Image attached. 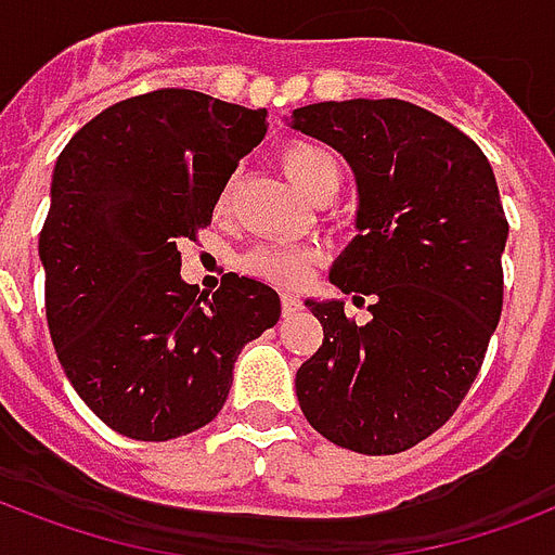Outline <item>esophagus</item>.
<instances>
[{
    "instance_id": "esophagus-1",
    "label": "esophagus",
    "mask_w": 555,
    "mask_h": 555,
    "mask_svg": "<svg viewBox=\"0 0 555 555\" xmlns=\"http://www.w3.org/2000/svg\"><path fill=\"white\" fill-rule=\"evenodd\" d=\"M299 306H302V302H299L294 294H282V311H285V318H288V314H297Z\"/></svg>"
}]
</instances>
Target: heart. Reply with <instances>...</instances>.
<instances>
[{
    "mask_svg": "<svg viewBox=\"0 0 555 555\" xmlns=\"http://www.w3.org/2000/svg\"><path fill=\"white\" fill-rule=\"evenodd\" d=\"M282 167L291 176V182L297 184L299 194H306L309 199L326 194V191H332V194L338 191V162L320 143L291 141L282 150ZM229 196H232V182H225V188L220 191V199H217L220 211L229 205ZM318 261L320 249L294 244H261L244 258L249 273H256L258 279H267V282H276V285H299V282H306Z\"/></svg>",
    "mask_w": 555,
    "mask_h": 555,
    "instance_id": "1",
    "label": "heart"
}]
</instances>
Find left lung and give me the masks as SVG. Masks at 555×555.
Listing matches in <instances>:
<instances>
[{
	"instance_id": "obj_1",
	"label": "left lung",
	"mask_w": 555,
	"mask_h": 555,
	"mask_svg": "<svg viewBox=\"0 0 555 555\" xmlns=\"http://www.w3.org/2000/svg\"><path fill=\"white\" fill-rule=\"evenodd\" d=\"M291 126L330 143L359 184V235L330 279L359 306H306L323 344L297 400L332 444L393 455L441 429L470 391L503 311L508 223L491 164L465 131L403 100L318 102Z\"/></svg>"
}]
</instances>
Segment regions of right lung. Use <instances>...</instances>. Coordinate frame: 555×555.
Masks as SVG:
<instances>
[{"mask_svg":"<svg viewBox=\"0 0 555 555\" xmlns=\"http://www.w3.org/2000/svg\"><path fill=\"white\" fill-rule=\"evenodd\" d=\"M267 111L162 88L111 105L64 146L40 229L47 323L88 409L134 441L211 424L244 344L276 326L279 294L225 273L203 297L176 244L211 225Z\"/></svg>","mask_w":555,"mask_h":555,"instance_id":"add662e5","label":"right lung"}]
</instances>
